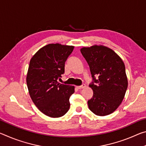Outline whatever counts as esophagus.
Returning <instances> with one entry per match:
<instances>
[{
  "mask_svg": "<svg viewBox=\"0 0 146 146\" xmlns=\"http://www.w3.org/2000/svg\"><path fill=\"white\" fill-rule=\"evenodd\" d=\"M86 88V85L85 84H82V86H77V88L79 89V90H80V89H84Z\"/></svg>",
  "mask_w": 146,
  "mask_h": 146,
  "instance_id": "34e87169",
  "label": "esophagus"
}]
</instances>
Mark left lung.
Wrapping results in <instances>:
<instances>
[{"instance_id": "obj_1", "label": "left lung", "mask_w": 146, "mask_h": 146, "mask_svg": "<svg viewBox=\"0 0 146 146\" xmlns=\"http://www.w3.org/2000/svg\"><path fill=\"white\" fill-rule=\"evenodd\" d=\"M90 66L95 85L90 87L93 96L88 100L89 109L98 116L115 111L124 98L128 82L123 60L114 51L103 45H93L80 49ZM95 75L99 76L97 80Z\"/></svg>"}]
</instances>
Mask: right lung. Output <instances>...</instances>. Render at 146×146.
<instances>
[{
    "label": "right lung",
    "instance_id": "add662e5",
    "mask_svg": "<svg viewBox=\"0 0 146 146\" xmlns=\"http://www.w3.org/2000/svg\"><path fill=\"white\" fill-rule=\"evenodd\" d=\"M73 46L49 44L32 56L27 73L26 83L32 101L44 115L62 117L70 107V97L75 86L58 82L64 73L65 62Z\"/></svg>",
    "mask_w": 146,
    "mask_h": 146
}]
</instances>
